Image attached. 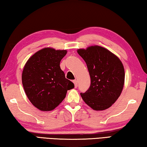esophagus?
<instances>
[{"mask_svg":"<svg viewBox=\"0 0 147 147\" xmlns=\"http://www.w3.org/2000/svg\"><path fill=\"white\" fill-rule=\"evenodd\" d=\"M73 82L74 84V87H75V88H77V87H78V81H77L76 80H73Z\"/></svg>","mask_w":147,"mask_h":147,"instance_id":"1","label":"esophagus"}]
</instances>
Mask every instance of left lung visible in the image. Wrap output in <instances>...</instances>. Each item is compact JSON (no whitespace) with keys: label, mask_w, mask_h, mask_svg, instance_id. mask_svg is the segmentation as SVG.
Returning <instances> with one entry per match:
<instances>
[{"label":"left lung","mask_w":147,"mask_h":147,"mask_svg":"<svg viewBox=\"0 0 147 147\" xmlns=\"http://www.w3.org/2000/svg\"><path fill=\"white\" fill-rule=\"evenodd\" d=\"M91 77V85L80 95L84 101L94 110H104L117 100L123 90L124 69L120 59L108 50L92 46L78 49Z\"/></svg>","instance_id":"obj_1"}]
</instances>
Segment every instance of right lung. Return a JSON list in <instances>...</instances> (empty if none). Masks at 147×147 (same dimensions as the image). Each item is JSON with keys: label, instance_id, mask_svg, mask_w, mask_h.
Returning a JSON list of instances; mask_svg holds the SVG:
<instances>
[{"label": "right lung", "instance_id": "1", "mask_svg": "<svg viewBox=\"0 0 147 147\" xmlns=\"http://www.w3.org/2000/svg\"><path fill=\"white\" fill-rule=\"evenodd\" d=\"M67 51L45 48L27 61L22 82L27 97L41 111H51L60 104L74 84L65 78L59 63Z\"/></svg>", "mask_w": 147, "mask_h": 147}]
</instances>
